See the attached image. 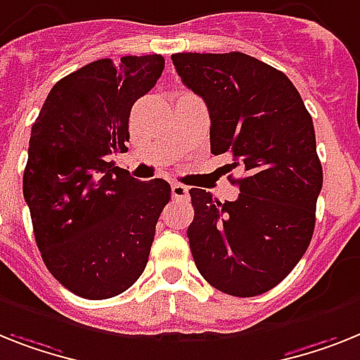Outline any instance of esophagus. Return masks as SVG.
Here are the masks:
<instances>
[{"label": "esophagus", "mask_w": 360, "mask_h": 360, "mask_svg": "<svg viewBox=\"0 0 360 360\" xmlns=\"http://www.w3.org/2000/svg\"><path fill=\"white\" fill-rule=\"evenodd\" d=\"M171 193H173V198H187L189 197V189H187L184 184L180 182H174L171 186Z\"/></svg>", "instance_id": "esophagus-1"}]
</instances>
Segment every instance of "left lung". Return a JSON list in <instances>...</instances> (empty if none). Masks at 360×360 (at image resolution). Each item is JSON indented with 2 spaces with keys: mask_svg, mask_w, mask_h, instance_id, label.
<instances>
[{
  "mask_svg": "<svg viewBox=\"0 0 360 360\" xmlns=\"http://www.w3.org/2000/svg\"><path fill=\"white\" fill-rule=\"evenodd\" d=\"M184 84L210 112L212 154H230L245 176L237 200L189 189L187 228L202 278L250 298L274 289L304 257L314 231L322 163L311 114L289 77L245 53H174Z\"/></svg>",
  "mask_w": 360,
  "mask_h": 360,
  "instance_id": "8db88e82",
  "label": "left lung"
}]
</instances>
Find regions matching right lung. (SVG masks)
<instances>
[{"label":"right lung","mask_w":360,"mask_h":360,"mask_svg":"<svg viewBox=\"0 0 360 360\" xmlns=\"http://www.w3.org/2000/svg\"><path fill=\"white\" fill-rule=\"evenodd\" d=\"M163 66L162 55L91 62L53 86L32 124L23 198L47 270L80 298L117 296L147 266L171 186L108 156L127 150L132 105Z\"/></svg>","instance_id":"obj_1"}]
</instances>
